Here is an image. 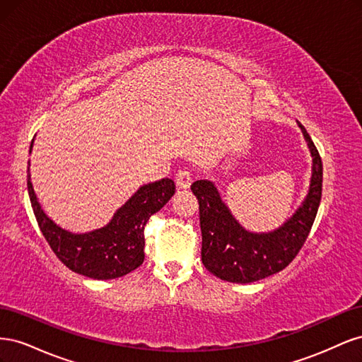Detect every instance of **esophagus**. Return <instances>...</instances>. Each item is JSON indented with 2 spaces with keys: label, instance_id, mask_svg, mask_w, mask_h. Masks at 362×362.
Instances as JSON below:
<instances>
[{
  "label": "esophagus",
  "instance_id": "34e87169",
  "mask_svg": "<svg viewBox=\"0 0 362 362\" xmlns=\"http://www.w3.org/2000/svg\"><path fill=\"white\" fill-rule=\"evenodd\" d=\"M175 182H177L178 190H189L192 185V175L189 170H180L175 177Z\"/></svg>",
  "mask_w": 362,
  "mask_h": 362
}]
</instances>
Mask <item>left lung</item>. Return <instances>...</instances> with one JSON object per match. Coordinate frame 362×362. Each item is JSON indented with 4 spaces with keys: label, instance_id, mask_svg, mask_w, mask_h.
I'll use <instances>...</instances> for the list:
<instances>
[{
    "label": "left lung",
    "instance_id": "obj_1",
    "mask_svg": "<svg viewBox=\"0 0 362 362\" xmlns=\"http://www.w3.org/2000/svg\"><path fill=\"white\" fill-rule=\"evenodd\" d=\"M308 144L313 166L310 189L303 202L279 228L252 233L235 221L213 181L199 180L192 192L199 202L202 262L214 276L228 282L249 284L286 269L308 237L322 199L323 166L310 134L298 122Z\"/></svg>",
    "mask_w": 362,
    "mask_h": 362
}]
</instances>
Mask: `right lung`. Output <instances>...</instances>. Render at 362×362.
Instances as JSON below:
<instances>
[{
  "label": "right lung",
  "instance_id": "1",
  "mask_svg": "<svg viewBox=\"0 0 362 362\" xmlns=\"http://www.w3.org/2000/svg\"><path fill=\"white\" fill-rule=\"evenodd\" d=\"M27 172L33 211L54 254L72 272L100 281L124 276L144 262L145 225L149 217L160 211L175 194V184L169 178L145 184L117 208L107 225L89 233L75 234L59 226L42 210L31 184L30 161Z\"/></svg>",
  "mask_w": 362,
  "mask_h": 362
}]
</instances>
